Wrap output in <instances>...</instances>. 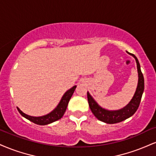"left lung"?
I'll use <instances>...</instances> for the list:
<instances>
[{"mask_svg":"<svg viewBox=\"0 0 156 156\" xmlns=\"http://www.w3.org/2000/svg\"><path fill=\"white\" fill-rule=\"evenodd\" d=\"M129 54L133 56L135 60H136L139 78L137 87H136L134 97L126 106L118 110H105V109L99 106L96 101L93 99V97L90 95V94L87 92L88 102H89L90 109H91L92 113L97 119L106 123L112 124V123H119V122L129 119V117L134 115L135 112L136 111V110L139 108V105H140V101H141L144 86V77L142 73L141 69H140V65L137 58L135 57L134 54L130 53Z\"/></svg>","mask_w":156,"mask_h":156,"instance_id":"left-lung-1","label":"left lung"}]
</instances>
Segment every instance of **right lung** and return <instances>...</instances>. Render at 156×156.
Wrapping results in <instances>:
<instances>
[{"label":"right lung","instance_id":"obj_1","mask_svg":"<svg viewBox=\"0 0 156 156\" xmlns=\"http://www.w3.org/2000/svg\"><path fill=\"white\" fill-rule=\"evenodd\" d=\"M76 88V86H74L70 89L67 90L66 92L64 94L57 108L49 112V113L47 114V115L40 116V117H34V116H30L24 113L19 108H17V110L19 112L23 117L30 121L31 122H33V123H35V124L41 126L49 124V123H53V122L57 121V120L60 119L62 117L64 114H65V112L66 111L67 105H68V102L70 101L71 97H72L73 93H74Z\"/></svg>","mask_w":156,"mask_h":156}]
</instances>
